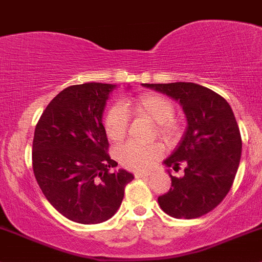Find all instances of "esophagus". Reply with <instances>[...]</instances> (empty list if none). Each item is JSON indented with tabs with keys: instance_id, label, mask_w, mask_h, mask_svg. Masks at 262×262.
I'll list each match as a JSON object with an SVG mask.
<instances>
[{
	"instance_id": "obj_1",
	"label": "esophagus",
	"mask_w": 262,
	"mask_h": 262,
	"mask_svg": "<svg viewBox=\"0 0 262 262\" xmlns=\"http://www.w3.org/2000/svg\"><path fill=\"white\" fill-rule=\"evenodd\" d=\"M150 173L149 172H142V171H138V172L134 173V176H136L137 179H142V178H148Z\"/></svg>"
}]
</instances>
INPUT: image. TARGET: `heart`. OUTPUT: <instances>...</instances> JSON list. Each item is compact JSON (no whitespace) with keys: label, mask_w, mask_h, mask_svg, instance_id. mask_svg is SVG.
<instances>
[{"label":"heart","mask_w":262,"mask_h":262,"mask_svg":"<svg viewBox=\"0 0 262 262\" xmlns=\"http://www.w3.org/2000/svg\"><path fill=\"white\" fill-rule=\"evenodd\" d=\"M144 118L156 124V132L166 143H173L180 136V123L173 118L175 105L167 97L158 94H144L121 105H115L104 119V128L107 138L114 143L121 142L129 128L128 113ZM163 148L160 143L141 146L126 143L116 149V160L125 168L144 171L162 156Z\"/></svg>","instance_id":"b5f03b06"}]
</instances>
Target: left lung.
<instances>
[{
    "label": "left lung",
    "mask_w": 262,
    "mask_h": 262,
    "mask_svg": "<svg viewBox=\"0 0 262 262\" xmlns=\"http://www.w3.org/2000/svg\"><path fill=\"white\" fill-rule=\"evenodd\" d=\"M178 101L187 126L179 146L163 161L166 167L186 165L184 176L171 175V189L158 196L161 209L178 219H192L213 210L231 190L242 152L238 124L228 102L191 82L142 83Z\"/></svg>",
    "instance_id": "8db88e82"
}]
</instances>
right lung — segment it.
<instances>
[{
  "mask_svg": "<svg viewBox=\"0 0 262 262\" xmlns=\"http://www.w3.org/2000/svg\"><path fill=\"white\" fill-rule=\"evenodd\" d=\"M116 84L89 82L60 91L39 119L33 141V170L47 200L63 216L81 224L107 221L134 179L107 153L102 125ZM129 89V86H128Z\"/></svg>",
  "mask_w": 262,
  "mask_h": 262,
  "instance_id": "obj_1",
  "label": "right lung"
}]
</instances>
